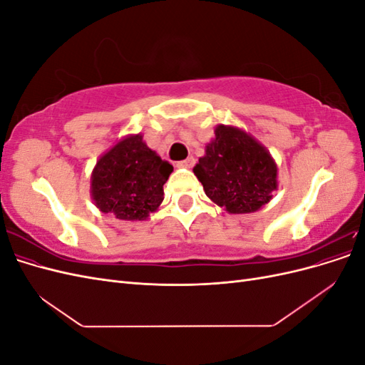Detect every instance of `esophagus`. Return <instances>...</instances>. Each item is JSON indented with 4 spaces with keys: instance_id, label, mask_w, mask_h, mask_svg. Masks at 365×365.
<instances>
[{
    "instance_id": "esophagus-1",
    "label": "esophagus",
    "mask_w": 365,
    "mask_h": 365,
    "mask_svg": "<svg viewBox=\"0 0 365 365\" xmlns=\"http://www.w3.org/2000/svg\"><path fill=\"white\" fill-rule=\"evenodd\" d=\"M193 164H195V158L189 157L184 161H178L175 165H176V168H180V169H190V168H193Z\"/></svg>"
}]
</instances>
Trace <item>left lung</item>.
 <instances>
[{
    "instance_id": "1",
    "label": "left lung",
    "mask_w": 365,
    "mask_h": 365,
    "mask_svg": "<svg viewBox=\"0 0 365 365\" xmlns=\"http://www.w3.org/2000/svg\"><path fill=\"white\" fill-rule=\"evenodd\" d=\"M205 195L231 215L259 212L277 190V164L269 150L233 125H217L205 155L193 168Z\"/></svg>"
}]
</instances>
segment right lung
Returning <instances> with one entry per match:
<instances>
[{
    "instance_id": "right-lung-1",
    "label": "right lung",
    "mask_w": 365,
    "mask_h": 365,
    "mask_svg": "<svg viewBox=\"0 0 365 365\" xmlns=\"http://www.w3.org/2000/svg\"><path fill=\"white\" fill-rule=\"evenodd\" d=\"M173 172L141 134L120 138L97 160L91 173V200L120 220H146L164 200L163 185Z\"/></svg>"
}]
</instances>
